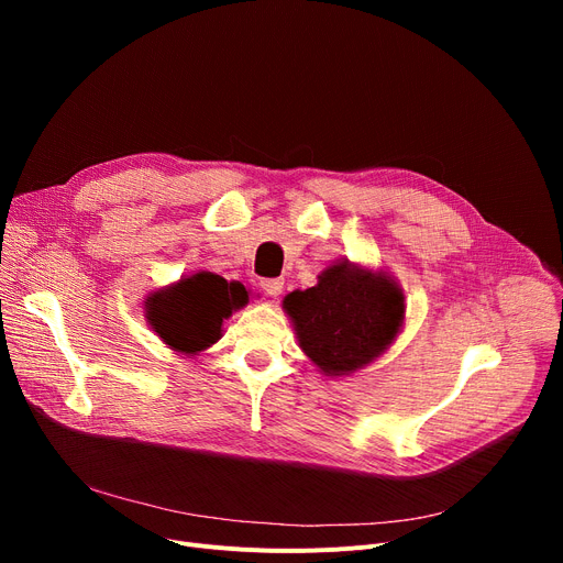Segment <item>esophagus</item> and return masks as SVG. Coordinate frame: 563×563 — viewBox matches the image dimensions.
<instances>
[{"instance_id":"34e87169","label":"esophagus","mask_w":563,"mask_h":563,"mask_svg":"<svg viewBox=\"0 0 563 563\" xmlns=\"http://www.w3.org/2000/svg\"><path fill=\"white\" fill-rule=\"evenodd\" d=\"M260 287H262V291L266 294V297L276 299L278 294L283 291V280L280 278H264V280H260Z\"/></svg>"}]
</instances>
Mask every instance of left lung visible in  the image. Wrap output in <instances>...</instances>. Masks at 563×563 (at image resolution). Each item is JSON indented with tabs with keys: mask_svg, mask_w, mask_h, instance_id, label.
<instances>
[{
	"mask_svg": "<svg viewBox=\"0 0 563 563\" xmlns=\"http://www.w3.org/2000/svg\"><path fill=\"white\" fill-rule=\"evenodd\" d=\"M301 349L327 374H349L372 363L404 321V294L386 276L333 264L314 287L283 301Z\"/></svg>",
	"mask_w": 563,
	"mask_h": 563,
	"instance_id": "obj_1",
	"label": "left lung"
}]
</instances>
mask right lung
I'll return each instance as SVG.
<instances>
[{
    "mask_svg": "<svg viewBox=\"0 0 563 563\" xmlns=\"http://www.w3.org/2000/svg\"><path fill=\"white\" fill-rule=\"evenodd\" d=\"M249 301L240 283L214 274H196L147 301V319L159 338L175 351L196 353L219 340L221 323Z\"/></svg>",
    "mask_w": 563,
    "mask_h": 563,
    "instance_id": "obj_1",
    "label": "right lung"
}]
</instances>
